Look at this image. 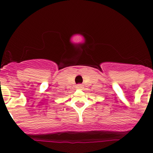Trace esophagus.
Here are the masks:
<instances>
[{"mask_svg": "<svg viewBox=\"0 0 153 153\" xmlns=\"http://www.w3.org/2000/svg\"><path fill=\"white\" fill-rule=\"evenodd\" d=\"M75 86H76V88H78V89H81V88L83 87V85H82V84H77V85Z\"/></svg>", "mask_w": 153, "mask_h": 153, "instance_id": "34e87169", "label": "esophagus"}]
</instances>
